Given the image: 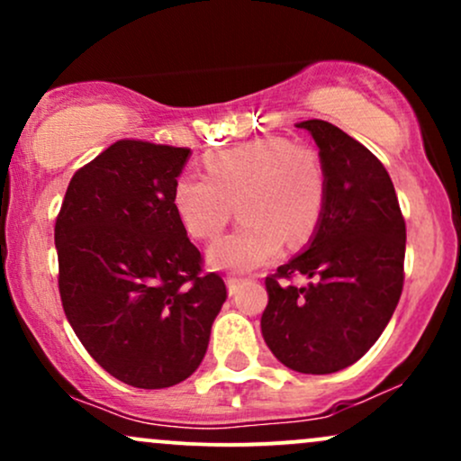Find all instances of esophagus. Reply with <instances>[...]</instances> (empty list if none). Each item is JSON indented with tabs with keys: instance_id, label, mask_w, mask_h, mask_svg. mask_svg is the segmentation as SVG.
<instances>
[{
	"instance_id": "obj_1",
	"label": "esophagus",
	"mask_w": 461,
	"mask_h": 461,
	"mask_svg": "<svg viewBox=\"0 0 461 461\" xmlns=\"http://www.w3.org/2000/svg\"><path fill=\"white\" fill-rule=\"evenodd\" d=\"M242 282H245V279L236 277V275H230V277H227V288H230V294H236L238 288L242 285Z\"/></svg>"
}]
</instances>
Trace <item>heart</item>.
Wrapping results in <instances>:
<instances>
[{"mask_svg": "<svg viewBox=\"0 0 461 461\" xmlns=\"http://www.w3.org/2000/svg\"><path fill=\"white\" fill-rule=\"evenodd\" d=\"M205 176L182 173L173 184V210L197 240L225 230L238 205L242 221L208 249V260L227 271H251L314 234L327 201V173L319 151L284 136L225 147L203 162Z\"/></svg>", "mask_w": 461, "mask_h": 461, "instance_id": "heart-1", "label": "heart"}]
</instances>
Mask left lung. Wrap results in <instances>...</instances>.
Masks as SVG:
<instances>
[{"mask_svg": "<svg viewBox=\"0 0 461 461\" xmlns=\"http://www.w3.org/2000/svg\"><path fill=\"white\" fill-rule=\"evenodd\" d=\"M327 173L325 212L308 251L267 277L262 336L297 373L351 366L377 342L403 293L405 219L375 153L336 125L310 119ZM294 276L311 284L294 286Z\"/></svg>", "mask_w": 461, "mask_h": 461, "instance_id": "obj_1", "label": "left lung"}]
</instances>
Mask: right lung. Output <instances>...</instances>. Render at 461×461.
Returning <instances> with one entry per match:
<instances>
[{
	"mask_svg": "<svg viewBox=\"0 0 461 461\" xmlns=\"http://www.w3.org/2000/svg\"><path fill=\"white\" fill-rule=\"evenodd\" d=\"M188 147L121 139L77 168L56 216L58 290L84 348L134 388L188 379L227 288L173 210Z\"/></svg>",
	"mask_w": 461,
	"mask_h": 461,
	"instance_id": "obj_1",
	"label": "right lung"
}]
</instances>
